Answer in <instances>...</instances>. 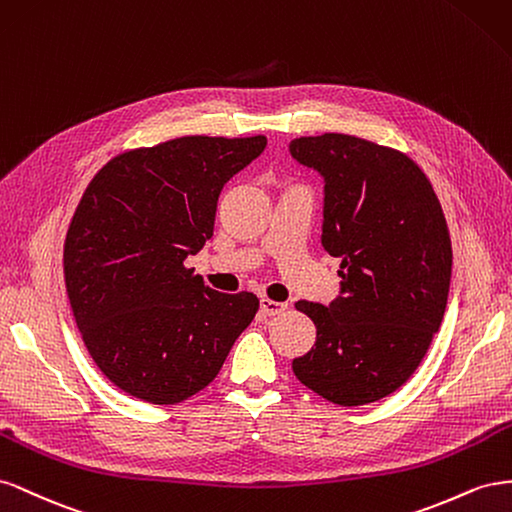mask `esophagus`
<instances>
[{"label": "esophagus", "mask_w": 512, "mask_h": 512, "mask_svg": "<svg viewBox=\"0 0 512 512\" xmlns=\"http://www.w3.org/2000/svg\"><path fill=\"white\" fill-rule=\"evenodd\" d=\"M259 306H261V313H264V315H279V313L287 311L285 302H276V300H270V298H261Z\"/></svg>", "instance_id": "34e87169"}]
</instances>
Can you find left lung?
<instances>
[{
	"instance_id": "obj_1",
	"label": "left lung",
	"mask_w": 512,
	"mask_h": 512,
	"mask_svg": "<svg viewBox=\"0 0 512 512\" xmlns=\"http://www.w3.org/2000/svg\"><path fill=\"white\" fill-rule=\"evenodd\" d=\"M289 152L324 175L321 244L341 257V296L296 302L317 339L291 369L337 405L379 401L412 377L442 326L452 246L440 199L410 156L367 139L300 137Z\"/></svg>"
}]
</instances>
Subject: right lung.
I'll return each instance as SVG.
<instances>
[{
  "mask_svg": "<svg viewBox=\"0 0 512 512\" xmlns=\"http://www.w3.org/2000/svg\"><path fill=\"white\" fill-rule=\"evenodd\" d=\"M266 137H180L111 158L64 242V279L96 367L130 397L173 405L206 388L251 324V291L221 294L186 268L212 238L223 186Z\"/></svg>",
  "mask_w": 512,
  "mask_h": 512,
  "instance_id": "right-lung-1",
  "label": "right lung"
}]
</instances>
